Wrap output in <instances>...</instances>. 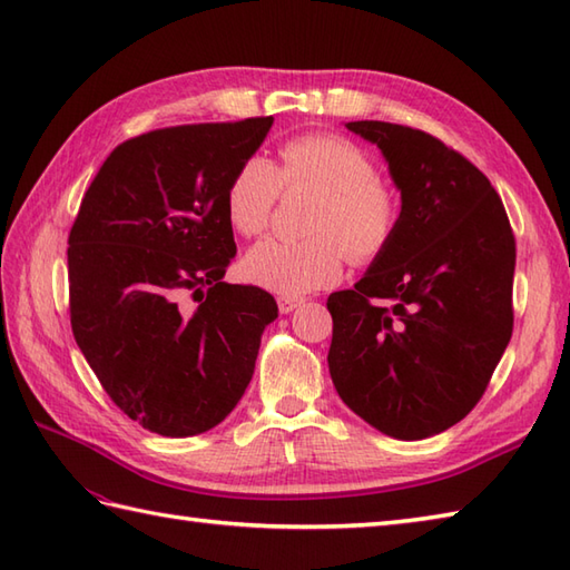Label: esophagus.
<instances>
[{
	"label": "esophagus",
	"instance_id": "34e87169",
	"mask_svg": "<svg viewBox=\"0 0 570 570\" xmlns=\"http://www.w3.org/2000/svg\"><path fill=\"white\" fill-rule=\"evenodd\" d=\"M278 311L282 313H292V311H296L301 304H304V301L301 298H296V296H278Z\"/></svg>",
	"mask_w": 570,
	"mask_h": 570
}]
</instances>
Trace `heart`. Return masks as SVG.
Returning <instances> with one entry per match:
<instances>
[{"instance_id": "1", "label": "heart", "mask_w": 570, "mask_h": 570, "mask_svg": "<svg viewBox=\"0 0 570 570\" xmlns=\"http://www.w3.org/2000/svg\"><path fill=\"white\" fill-rule=\"evenodd\" d=\"M288 190L318 193L306 239H264L242 259L247 282L282 296H301L341 282L345 259L365 264L390 247L399 225V198L380 184L372 156L337 135H306L278 151V171L264 156H249L225 190L227 223L242 237H257L274 205Z\"/></svg>"}]
</instances>
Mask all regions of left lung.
<instances>
[{"instance_id":"obj_1","label":"left lung","mask_w":570,"mask_h":570,"mask_svg":"<svg viewBox=\"0 0 570 570\" xmlns=\"http://www.w3.org/2000/svg\"><path fill=\"white\" fill-rule=\"evenodd\" d=\"M345 127L380 147L402 213L355 288L328 296L331 377L370 426L421 441L470 414L510 343L514 235L488 176L441 139Z\"/></svg>"}]
</instances>
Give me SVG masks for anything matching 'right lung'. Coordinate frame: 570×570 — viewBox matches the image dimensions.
<instances>
[{
    "mask_svg": "<svg viewBox=\"0 0 570 570\" xmlns=\"http://www.w3.org/2000/svg\"><path fill=\"white\" fill-rule=\"evenodd\" d=\"M274 117L147 131L107 156L68 237L70 325L102 390L151 433L217 426L245 394L276 301L223 282L229 178Z\"/></svg>",
    "mask_w": 570,
    "mask_h": 570,
    "instance_id": "obj_1",
    "label": "right lung"
}]
</instances>
